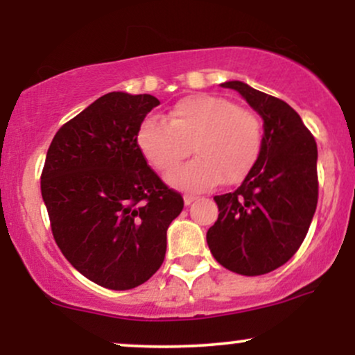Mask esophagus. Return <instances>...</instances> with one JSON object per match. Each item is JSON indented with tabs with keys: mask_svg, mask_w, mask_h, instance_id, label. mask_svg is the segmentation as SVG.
<instances>
[{
	"mask_svg": "<svg viewBox=\"0 0 355 355\" xmlns=\"http://www.w3.org/2000/svg\"><path fill=\"white\" fill-rule=\"evenodd\" d=\"M197 198H198L197 195H190V193L183 195V202H185V205H190V203H193Z\"/></svg>",
	"mask_w": 355,
	"mask_h": 355,
	"instance_id": "obj_1",
	"label": "esophagus"
}]
</instances>
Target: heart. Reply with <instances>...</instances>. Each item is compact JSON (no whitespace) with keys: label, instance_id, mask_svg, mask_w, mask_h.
Here are the masks:
<instances>
[{"label":"heart","instance_id":"1","mask_svg":"<svg viewBox=\"0 0 355 355\" xmlns=\"http://www.w3.org/2000/svg\"><path fill=\"white\" fill-rule=\"evenodd\" d=\"M190 144L198 158L174 173ZM137 146L153 170L171 173L166 180L178 189L205 190L220 180L234 185L259 158L262 123L252 110L223 96L197 93L178 100L165 121L146 118L137 132Z\"/></svg>","mask_w":355,"mask_h":355}]
</instances>
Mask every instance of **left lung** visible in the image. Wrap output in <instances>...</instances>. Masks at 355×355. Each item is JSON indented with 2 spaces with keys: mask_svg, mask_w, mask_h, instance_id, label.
I'll return each instance as SVG.
<instances>
[{
  "mask_svg": "<svg viewBox=\"0 0 355 355\" xmlns=\"http://www.w3.org/2000/svg\"><path fill=\"white\" fill-rule=\"evenodd\" d=\"M262 116V148L235 191L217 195L218 218L207 232L215 260L240 275L284 266L302 245L319 198L317 144L284 100L243 81H225Z\"/></svg>",
  "mask_w": 355,
  "mask_h": 355,
  "instance_id": "left-lung-1",
  "label": "left lung"
}]
</instances>
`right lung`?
Wrapping results in <instances>:
<instances>
[{
	"label": "right lung",
	"mask_w": 355,
	"mask_h": 355,
	"mask_svg": "<svg viewBox=\"0 0 355 355\" xmlns=\"http://www.w3.org/2000/svg\"><path fill=\"white\" fill-rule=\"evenodd\" d=\"M152 95L112 92L56 132L42 195L61 254L80 274L128 291L164 263L166 229L183 198L150 168L137 146Z\"/></svg>",
	"instance_id": "obj_1"
}]
</instances>
